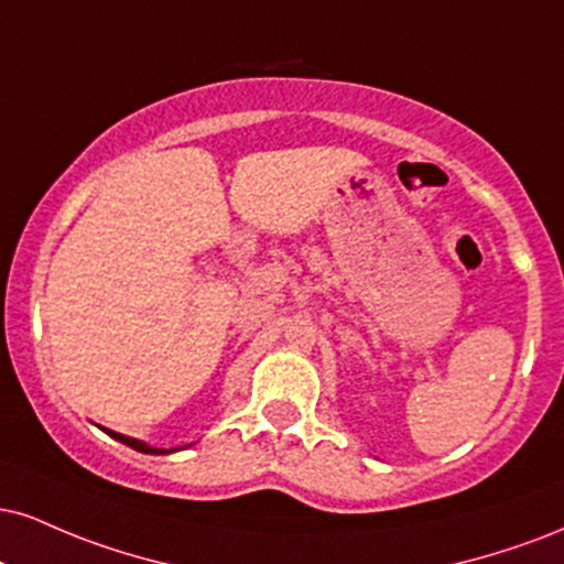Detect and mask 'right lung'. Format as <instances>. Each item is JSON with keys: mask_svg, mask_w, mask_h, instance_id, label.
<instances>
[{"mask_svg": "<svg viewBox=\"0 0 564 564\" xmlns=\"http://www.w3.org/2000/svg\"><path fill=\"white\" fill-rule=\"evenodd\" d=\"M110 433L112 438H118L120 444H126V446H131V449H135V452H144V454H167V452H173V449H154V446H147L144 441H135V438H128V436H123V433H115V431H107Z\"/></svg>", "mask_w": 564, "mask_h": 564, "instance_id": "right-lung-1", "label": "right lung"}]
</instances>
